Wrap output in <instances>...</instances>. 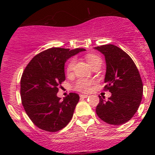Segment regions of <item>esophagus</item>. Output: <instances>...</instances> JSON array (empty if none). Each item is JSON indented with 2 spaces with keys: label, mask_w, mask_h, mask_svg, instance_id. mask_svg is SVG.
Segmentation results:
<instances>
[{
  "label": "esophagus",
  "mask_w": 155,
  "mask_h": 155,
  "mask_svg": "<svg viewBox=\"0 0 155 155\" xmlns=\"http://www.w3.org/2000/svg\"><path fill=\"white\" fill-rule=\"evenodd\" d=\"M88 95L87 94H80V98H87L88 97Z\"/></svg>",
  "instance_id": "obj_1"
}]
</instances>
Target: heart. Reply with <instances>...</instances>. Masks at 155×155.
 I'll return each instance as SVG.
<instances>
[{
	"instance_id": "1",
	"label": "heart",
	"mask_w": 155,
	"mask_h": 155,
	"mask_svg": "<svg viewBox=\"0 0 155 155\" xmlns=\"http://www.w3.org/2000/svg\"><path fill=\"white\" fill-rule=\"evenodd\" d=\"M86 59L88 62V64L90 65H91L92 64L94 63L95 61L98 60H101L98 56L95 55V54H87L86 56ZM75 61L74 58H72L71 60L70 61V62L68 63V67H67V72L68 73H70L72 70H73V68H74L75 65ZM94 82L92 80H90V79H79L75 82V84L73 85V88L76 91H78L79 92H83V93H87V92H89L91 90L92 85H93Z\"/></svg>"
}]
</instances>
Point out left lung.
<instances>
[{
	"instance_id": "left-lung-1",
	"label": "left lung",
	"mask_w": 155,
	"mask_h": 155,
	"mask_svg": "<svg viewBox=\"0 0 155 155\" xmlns=\"http://www.w3.org/2000/svg\"><path fill=\"white\" fill-rule=\"evenodd\" d=\"M94 49L105 56L104 88L112 94L108 101L100 97L97 115L107 124H123L135 115L141 103L143 85L139 70L131 58L118 46L107 44Z\"/></svg>"
}]
</instances>
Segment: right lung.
<instances>
[{
	"instance_id": "1",
	"label": "right lung",
	"mask_w": 155,
	"mask_h": 155,
	"mask_svg": "<svg viewBox=\"0 0 155 155\" xmlns=\"http://www.w3.org/2000/svg\"><path fill=\"white\" fill-rule=\"evenodd\" d=\"M85 48H50L34 56L21 79V98L30 119L43 130L56 132L70 121L79 96L70 93L61 101L58 86L65 80L67 60Z\"/></svg>"
}]
</instances>
